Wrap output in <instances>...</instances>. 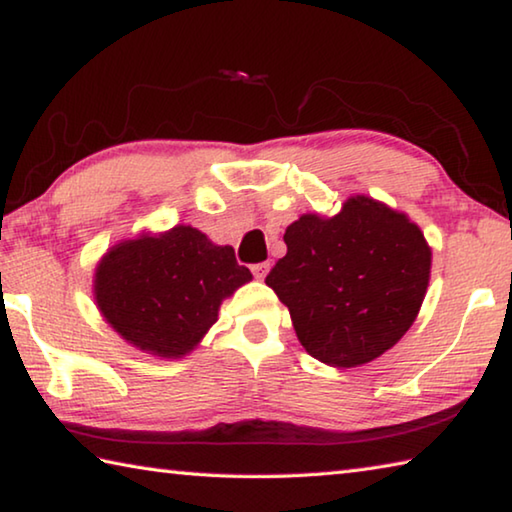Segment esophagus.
Instances as JSON below:
<instances>
[{"label": "esophagus", "mask_w": 512, "mask_h": 512, "mask_svg": "<svg viewBox=\"0 0 512 512\" xmlns=\"http://www.w3.org/2000/svg\"><path fill=\"white\" fill-rule=\"evenodd\" d=\"M268 268H271V264H268V262H259V264L250 266V271H253V275L259 277V280H264L266 273H268Z\"/></svg>", "instance_id": "esophagus-1"}]
</instances>
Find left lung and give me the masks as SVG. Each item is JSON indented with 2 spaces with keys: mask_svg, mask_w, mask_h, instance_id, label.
<instances>
[{
  "mask_svg": "<svg viewBox=\"0 0 512 512\" xmlns=\"http://www.w3.org/2000/svg\"><path fill=\"white\" fill-rule=\"evenodd\" d=\"M266 284L289 307L305 350L329 366L377 359L413 325L429 284L431 250L415 223L357 196L332 219L300 216Z\"/></svg>",
  "mask_w": 512,
  "mask_h": 512,
  "instance_id": "left-lung-1",
  "label": "left lung"
}]
</instances>
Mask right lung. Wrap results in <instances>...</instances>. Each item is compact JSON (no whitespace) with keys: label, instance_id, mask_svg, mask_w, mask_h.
Wrapping results in <instances>:
<instances>
[{"label":"right lung","instance_id":"obj_1","mask_svg":"<svg viewBox=\"0 0 512 512\" xmlns=\"http://www.w3.org/2000/svg\"><path fill=\"white\" fill-rule=\"evenodd\" d=\"M230 246L176 225L160 237L112 248L94 280L97 305L115 332L158 357H180L216 323L225 296L250 280Z\"/></svg>","mask_w":512,"mask_h":512}]
</instances>
